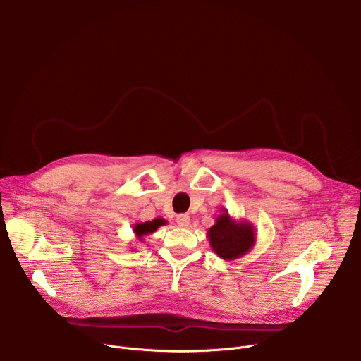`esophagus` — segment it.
<instances>
[{"mask_svg": "<svg viewBox=\"0 0 361 361\" xmlns=\"http://www.w3.org/2000/svg\"><path fill=\"white\" fill-rule=\"evenodd\" d=\"M176 220H177V224L180 227H187L190 224V217L187 214H178Z\"/></svg>", "mask_w": 361, "mask_h": 361, "instance_id": "1", "label": "esophagus"}]
</instances>
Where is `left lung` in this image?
<instances>
[{"instance_id": "obj_1", "label": "left lung", "mask_w": 361, "mask_h": 361, "mask_svg": "<svg viewBox=\"0 0 361 361\" xmlns=\"http://www.w3.org/2000/svg\"><path fill=\"white\" fill-rule=\"evenodd\" d=\"M207 237L213 251L226 262L237 260L250 252L257 238L251 223L233 219L224 209L216 219V224L209 228Z\"/></svg>"}]
</instances>
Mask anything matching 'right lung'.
Segmentation results:
<instances>
[{"mask_svg": "<svg viewBox=\"0 0 361 361\" xmlns=\"http://www.w3.org/2000/svg\"><path fill=\"white\" fill-rule=\"evenodd\" d=\"M164 224H167V221H166L164 219H160V217H159V219H154V220H151V221L137 223V224H134V228H133V230H134L135 237H137L140 241H142L145 235L154 233L159 227H161V226H164Z\"/></svg>", "mask_w": 361, "mask_h": 361, "instance_id": "right-lung-1", "label": "right lung"}]
</instances>
